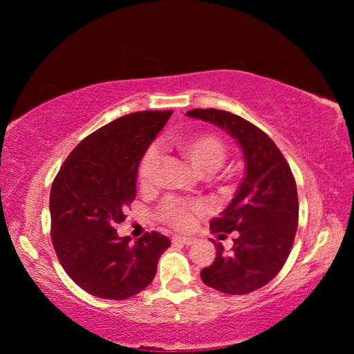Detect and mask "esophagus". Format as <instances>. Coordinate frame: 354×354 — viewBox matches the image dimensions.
<instances>
[{
    "label": "esophagus",
    "instance_id": "obj_1",
    "mask_svg": "<svg viewBox=\"0 0 354 354\" xmlns=\"http://www.w3.org/2000/svg\"><path fill=\"white\" fill-rule=\"evenodd\" d=\"M173 243H183V245H192L195 243L194 237H183V236H175L171 239Z\"/></svg>",
    "mask_w": 354,
    "mask_h": 354
}]
</instances>
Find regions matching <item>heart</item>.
Listing matches in <instances>:
<instances>
[{
  "label": "heart",
  "mask_w": 354,
  "mask_h": 354,
  "mask_svg": "<svg viewBox=\"0 0 354 354\" xmlns=\"http://www.w3.org/2000/svg\"><path fill=\"white\" fill-rule=\"evenodd\" d=\"M178 151L200 175H212L221 169L227 158V147L225 140L217 134H196L185 137L176 143ZM162 164V153L158 145L149 147L139 165V184L142 190H151ZM232 173H226L220 178L218 184L223 189L230 187ZM206 212V205L200 200H181L176 196H167L156 209V217L173 230L184 231L194 225L198 215Z\"/></svg>",
  "instance_id": "obj_1"
}]
</instances>
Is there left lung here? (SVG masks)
Instances as JSON below:
<instances>
[{
  "label": "left lung",
  "instance_id": "1",
  "mask_svg": "<svg viewBox=\"0 0 354 354\" xmlns=\"http://www.w3.org/2000/svg\"><path fill=\"white\" fill-rule=\"evenodd\" d=\"M187 115L226 129L241 145L247 170L237 194L211 230L220 237L236 231L234 247L203 268L206 286L227 295H247L277 277L290 254L298 226L295 178L283 153L262 129L236 113L192 109Z\"/></svg>",
  "mask_w": 354,
  "mask_h": 354
}]
</instances>
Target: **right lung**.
Returning <instances> with one entry per match:
<instances>
[{
    "label": "right lung",
    "mask_w": 354,
    "mask_h": 354,
    "mask_svg": "<svg viewBox=\"0 0 354 354\" xmlns=\"http://www.w3.org/2000/svg\"><path fill=\"white\" fill-rule=\"evenodd\" d=\"M173 111L128 113L77 143L50 194L51 242L68 277L104 299H127L151 283L167 236L145 232L136 243L115 226L136 198L140 159Z\"/></svg>",
    "instance_id": "add662e5"
}]
</instances>
